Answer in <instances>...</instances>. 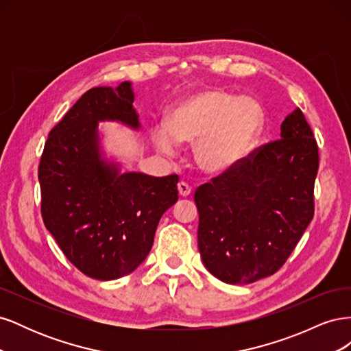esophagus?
Returning a JSON list of instances; mask_svg holds the SVG:
<instances>
[{"label": "esophagus", "mask_w": 351, "mask_h": 351, "mask_svg": "<svg viewBox=\"0 0 351 351\" xmlns=\"http://www.w3.org/2000/svg\"><path fill=\"white\" fill-rule=\"evenodd\" d=\"M177 189H178V195L182 196V197H187L190 193H192V189H190V186L186 184V183H183V182L178 183Z\"/></svg>", "instance_id": "1"}]
</instances>
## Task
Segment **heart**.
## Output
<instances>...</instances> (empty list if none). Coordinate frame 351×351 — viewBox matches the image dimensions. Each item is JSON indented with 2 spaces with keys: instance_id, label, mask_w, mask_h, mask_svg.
I'll list each match as a JSON object with an SVG mask.
<instances>
[{
  "instance_id": "b5f03b06",
  "label": "heart",
  "mask_w": 351,
  "mask_h": 351,
  "mask_svg": "<svg viewBox=\"0 0 351 351\" xmlns=\"http://www.w3.org/2000/svg\"><path fill=\"white\" fill-rule=\"evenodd\" d=\"M263 127L261 104L221 89H204L178 102L167 125L154 130L159 152L174 155L178 143H195L193 156L202 171L221 174L249 154Z\"/></svg>"
}]
</instances>
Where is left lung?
Here are the masks:
<instances>
[{
  "instance_id": "left-lung-1",
  "label": "left lung",
  "mask_w": 351,
  "mask_h": 351,
  "mask_svg": "<svg viewBox=\"0 0 351 351\" xmlns=\"http://www.w3.org/2000/svg\"><path fill=\"white\" fill-rule=\"evenodd\" d=\"M317 145L300 108L284 119L280 139L202 184L197 246L205 268L227 284L277 272L313 218Z\"/></svg>"
}]
</instances>
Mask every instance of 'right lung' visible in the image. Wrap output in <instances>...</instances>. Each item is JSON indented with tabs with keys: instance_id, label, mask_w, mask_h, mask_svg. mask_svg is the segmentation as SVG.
<instances>
[{
	"instance_id": "right-lung-1",
	"label": "right lung",
	"mask_w": 351,
	"mask_h": 351,
	"mask_svg": "<svg viewBox=\"0 0 351 351\" xmlns=\"http://www.w3.org/2000/svg\"><path fill=\"white\" fill-rule=\"evenodd\" d=\"M132 82L88 90L51 130L39 164L42 218L66 258L90 278L133 272L149 254L158 222L178 200V176L121 173L98 125L139 130Z\"/></svg>"
}]
</instances>
